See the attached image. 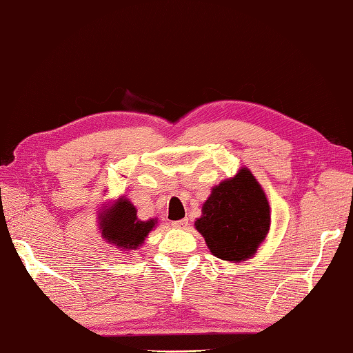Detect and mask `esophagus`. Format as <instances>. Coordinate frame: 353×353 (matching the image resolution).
Returning a JSON list of instances; mask_svg holds the SVG:
<instances>
[{
    "label": "esophagus",
    "instance_id": "esophagus-1",
    "mask_svg": "<svg viewBox=\"0 0 353 353\" xmlns=\"http://www.w3.org/2000/svg\"><path fill=\"white\" fill-rule=\"evenodd\" d=\"M171 225L172 228H177V230H186V226H188V219L177 220V222H172Z\"/></svg>",
    "mask_w": 353,
    "mask_h": 353
}]
</instances>
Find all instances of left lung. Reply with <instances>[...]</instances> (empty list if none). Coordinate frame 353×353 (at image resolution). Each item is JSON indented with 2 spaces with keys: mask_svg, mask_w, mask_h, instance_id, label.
I'll list each match as a JSON object with an SVG mask.
<instances>
[{
  "mask_svg": "<svg viewBox=\"0 0 353 353\" xmlns=\"http://www.w3.org/2000/svg\"><path fill=\"white\" fill-rule=\"evenodd\" d=\"M194 228L220 260L240 263L257 254L271 228V206L250 168L212 186Z\"/></svg>",
  "mask_w": 353,
  "mask_h": 353,
  "instance_id": "obj_1",
  "label": "left lung"
}]
</instances>
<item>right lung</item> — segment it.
I'll return each instance as SVG.
<instances>
[{
  "label": "right lung",
  "mask_w": 353,
  "mask_h": 353,
  "mask_svg": "<svg viewBox=\"0 0 353 353\" xmlns=\"http://www.w3.org/2000/svg\"><path fill=\"white\" fill-rule=\"evenodd\" d=\"M98 225L103 241L130 255V251L139 250L143 245L148 234L156 228L157 219L141 220L131 200L121 196L99 210Z\"/></svg>",
  "instance_id": "right-lung-1"
}]
</instances>
